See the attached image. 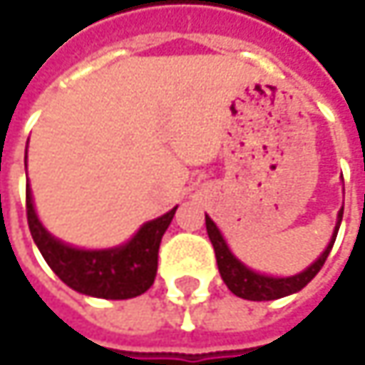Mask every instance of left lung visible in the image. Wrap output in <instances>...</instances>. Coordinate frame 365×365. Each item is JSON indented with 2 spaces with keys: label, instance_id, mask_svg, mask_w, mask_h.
Instances as JSON below:
<instances>
[{
  "label": "left lung",
  "instance_id": "left-lung-1",
  "mask_svg": "<svg viewBox=\"0 0 365 365\" xmlns=\"http://www.w3.org/2000/svg\"><path fill=\"white\" fill-rule=\"evenodd\" d=\"M342 211H338V222H336V228H334V235L329 239L326 252L319 255L307 270H302L300 274H294V277H268V274H259L252 268H247L237 255L230 252V247L226 245L220 228L213 224V220L209 215H205V224H207V235L211 239V245L215 250V259H217V268H220V274L224 279V283L228 285V289L239 296V298H245V300H254V302H262V300H277V298H283V296H289V294H296L300 292L319 270L322 266L326 264L329 252H331V245L336 241V235H338V228H340V222H342Z\"/></svg>",
  "mask_w": 365,
  "mask_h": 365
}]
</instances>
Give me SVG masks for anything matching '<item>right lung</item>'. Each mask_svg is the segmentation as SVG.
Wrapping results in <instances>:
<instances>
[{
  "mask_svg": "<svg viewBox=\"0 0 365 365\" xmlns=\"http://www.w3.org/2000/svg\"><path fill=\"white\" fill-rule=\"evenodd\" d=\"M169 213L143 224L137 235L111 250H78L54 239L37 220L31 190L27 185V222L37 250L54 274L71 289L106 300H126L148 292L158 270V247L173 215Z\"/></svg>",
  "mask_w": 365,
  "mask_h": 365,
  "instance_id": "add662e5",
  "label": "right lung"
}]
</instances>
